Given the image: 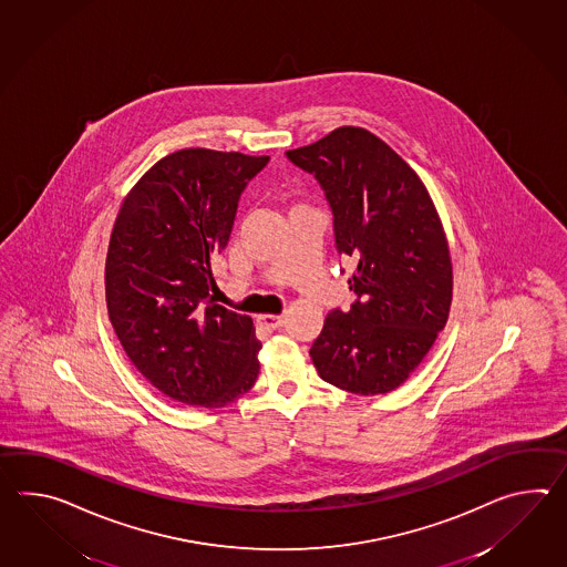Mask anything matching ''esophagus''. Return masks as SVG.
Listing matches in <instances>:
<instances>
[{"label": "esophagus", "mask_w": 567, "mask_h": 567, "mask_svg": "<svg viewBox=\"0 0 567 567\" xmlns=\"http://www.w3.org/2000/svg\"><path fill=\"white\" fill-rule=\"evenodd\" d=\"M258 323L265 326L266 329H278L285 326V317L282 315H260Z\"/></svg>", "instance_id": "1"}]
</instances>
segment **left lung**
Returning a JSON list of instances; mask_svg holds the SVG:
<instances>
[{"label":"left lung","mask_w":567,"mask_h":567,"mask_svg":"<svg viewBox=\"0 0 567 567\" xmlns=\"http://www.w3.org/2000/svg\"><path fill=\"white\" fill-rule=\"evenodd\" d=\"M287 158L326 193L336 250L353 262L352 307L329 311L309 350L315 368L341 391H394L427 355L452 305V258L427 189L362 127H338Z\"/></svg>","instance_id":"1"}]
</instances>
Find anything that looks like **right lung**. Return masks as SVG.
Wrapping results in <instances>:
<instances>
[{
	"instance_id": "right-lung-1",
	"label": "right lung",
	"mask_w": 567,
	"mask_h": 567,
	"mask_svg": "<svg viewBox=\"0 0 567 567\" xmlns=\"http://www.w3.org/2000/svg\"><path fill=\"white\" fill-rule=\"evenodd\" d=\"M268 161L207 148L168 154L115 219L105 262L115 336L140 374L178 403L219 409L258 378L262 343L248 315L214 301L212 262Z\"/></svg>"
}]
</instances>
